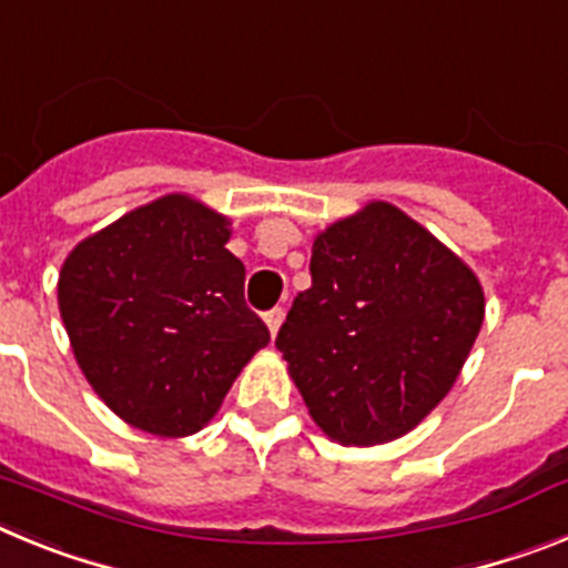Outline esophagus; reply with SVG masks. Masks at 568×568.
<instances>
[{"label":"esophagus","instance_id":"34e87169","mask_svg":"<svg viewBox=\"0 0 568 568\" xmlns=\"http://www.w3.org/2000/svg\"><path fill=\"white\" fill-rule=\"evenodd\" d=\"M281 321H284V310H281V307H273V310H267V313H264V324H267V329H270V335H273V338H275V333L281 329Z\"/></svg>","mask_w":568,"mask_h":568}]
</instances>
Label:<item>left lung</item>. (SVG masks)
<instances>
[{"label": "left lung", "instance_id": "left-lung-1", "mask_svg": "<svg viewBox=\"0 0 568 568\" xmlns=\"http://www.w3.org/2000/svg\"><path fill=\"white\" fill-rule=\"evenodd\" d=\"M310 275L275 346L321 433L373 446L415 429L478 338V275L386 202L315 235Z\"/></svg>", "mask_w": 568, "mask_h": 568}]
</instances>
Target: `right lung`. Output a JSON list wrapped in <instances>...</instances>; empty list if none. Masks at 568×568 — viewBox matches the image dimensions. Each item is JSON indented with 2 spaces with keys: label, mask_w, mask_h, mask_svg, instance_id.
I'll return each instance as SVG.
<instances>
[{
  "label": "right lung",
  "mask_w": 568,
  "mask_h": 568,
  "mask_svg": "<svg viewBox=\"0 0 568 568\" xmlns=\"http://www.w3.org/2000/svg\"><path fill=\"white\" fill-rule=\"evenodd\" d=\"M230 219L184 193L130 210L70 250L59 313L84 378L130 426L199 433L261 346Z\"/></svg>",
  "instance_id": "1"
}]
</instances>
